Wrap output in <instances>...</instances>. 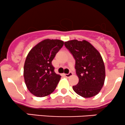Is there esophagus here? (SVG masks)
<instances>
[{
	"label": "esophagus",
	"instance_id": "34e87169",
	"mask_svg": "<svg viewBox=\"0 0 125 125\" xmlns=\"http://www.w3.org/2000/svg\"><path fill=\"white\" fill-rule=\"evenodd\" d=\"M72 75H73V73L72 72H70L68 74H64V75H65L66 77H71Z\"/></svg>",
	"mask_w": 125,
	"mask_h": 125
}]
</instances>
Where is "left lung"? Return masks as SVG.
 <instances>
[{
    "label": "left lung",
    "mask_w": 125,
    "mask_h": 125,
    "mask_svg": "<svg viewBox=\"0 0 125 125\" xmlns=\"http://www.w3.org/2000/svg\"><path fill=\"white\" fill-rule=\"evenodd\" d=\"M75 60V68L79 81L73 89L85 98L97 94L105 80V67L99 52L85 40L68 41L64 43Z\"/></svg>",
    "instance_id": "1"
}]
</instances>
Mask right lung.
<instances>
[{
  "instance_id": "add662e5",
  "label": "right lung",
  "mask_w": 125,
  "mask_h": 125,
  "mask_svg": "<svg viewBox=\"0 0 125 125\" xmlns=\"http://www.w3.org/2000/svg\"><path fill=\"white\" fill-rule=\"evenodd\" d=\"M63 45L61 40L47 39L29 52L23 67V77L27 89L34 96H48L57 87L61 77L54 72L52 61Z\"/></svg>"
}]
</instances>
